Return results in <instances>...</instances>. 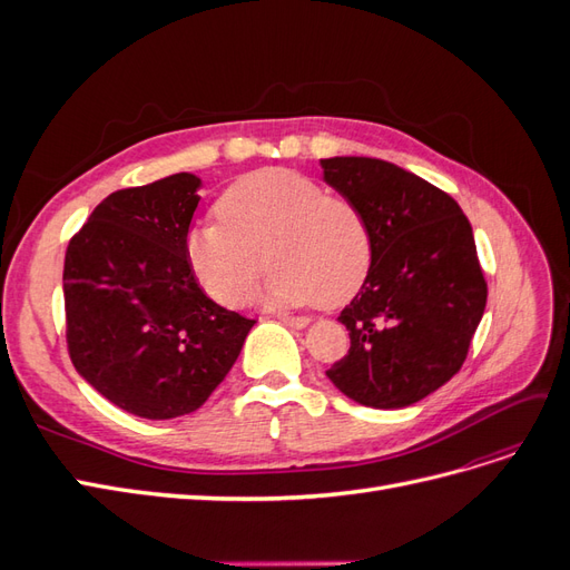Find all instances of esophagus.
<instances>
[{
  "instance_id": "esophagus-1",
  "label": "esophagus",
  "mask_w": 570,
  "mask_h": 570,
  "mask_svg": "<svg viewBox=\"0 0 570 570\" xmlns=\"http://www.w3.org/2000/svg\"><path fill=\"white\" fill-rule=\"evenodd\" d=\"M281 321L289 327H306L308 325L306 316H281Z\"/></svg>"
}]
</instances>
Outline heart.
I'll return each mask as SVG.
<instances>
[{"label": "heart", "mask_w": 570, "mask_h": 570, "mask_svg": "<svg viewBox=\"0 0 570 570\" xmlns=\"http://www.w3.org/2000/svg\"><path fill=\"white\" fill-rule=\"evenodd\" d=\"M218 223L187 237V262L223 306L252 299L266 264V297L281 306H340L373 262L366 214L297 170L268 168L235 180L216 202Z\"/></svg>", "instance_id": "heart-1"}]
</instances>
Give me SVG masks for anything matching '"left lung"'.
Listing matches in <instances>:
<instances>
[{"mask_svg":"<svg viewBox=\"0 0 570 570\" xmlns=\"http://www.w3.org/2000/svg\"><path fill=\"white\" fill-rule=\"evenodd\" d=\"M323 178L366 214L373 262L337 321L350 352L327 377L373 409L421 402L461 371L485 312L488 283L461 206L383 159H323Z\"/></svg>","mask_w":570,"mask_h":570,"instance_id":"obj_1","label":"left lung"}]
</instances>
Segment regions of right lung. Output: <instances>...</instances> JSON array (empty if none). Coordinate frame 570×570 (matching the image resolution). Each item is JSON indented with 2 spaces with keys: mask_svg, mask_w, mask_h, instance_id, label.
I'll return each mask as SVG.
<instances>
[{
  "mask_svg": "<svg viewBox=\"0 0 570 570\" xmlns=\"http://www.w3.org/2000/svg\"><path fill=\"white\" fill-rule=\"evenodd\" d=\"M199 185L176 174L118 189L66 249L68 356L101 396L140 419L197 411L254 325L206 297L187 262Z\"/></svg>",
  "mask_w": 570,
  "mask_h": 570,
  "instance_id": "obj_1",
  "label": "right lung"
}]
</instances>
